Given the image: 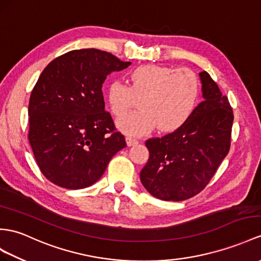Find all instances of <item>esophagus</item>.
Returning a JSON list of instances; mask_svg holds the SVG:
<instances>
[{
    "label": "esophagus",
    "instance_id": "esophagus-1",
    "mask_svg": "<svg viewBox=\"0 0 261 261\" xmlns=\"http://www.w3.org/2000/svg\"><path fill=\"white\" fill-rule=\"evenodd\" d=\"M126 142H127V145L128 146H134V145H137L138 144V141L137 139H135V138H133V137H126Z\"/></svg>",
    "mask_w": 261,
    "mask_h": 261
}]
</instances>
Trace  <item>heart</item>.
Returning <instances> with one entry per match:
<instances>
[{
  "label": "heart",
  "mask_w": 261,
  "mask_h": 261,
  "mask_svg": "<svg viewBox=\"0 0 261 261\" xmlns=\"http://www.w3.org/2000/svg\"><path fill=\"white\" fill-rule=\"evenodd\" d=\"M129 87L113 82L107 100L117 118L125 116L139 97V110L118 120V128L127 135L139 136L152 130L178 129L193 115L198 104L200 85L195 72L158 65H143L128 74Z\"/></svg>",
  "instance_id": "heart-1"
}]
</instances>
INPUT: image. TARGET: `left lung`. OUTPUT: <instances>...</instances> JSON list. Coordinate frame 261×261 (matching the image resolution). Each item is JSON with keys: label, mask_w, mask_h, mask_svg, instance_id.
<instances>
[{"label": "left lung", "mask_w": 261, "mask_h": 261, "mask_svg": "<svg viewBox=\"0 0 261 261\" xmlns=\"http://www.w3.org/2000/svg\"><path fill=\"white\" fill-rule=\"evenodd\" d=\"M204 100L178 129L146 141L141 181L158 199L181 201L199 194L230 148L233 114L227 96L206 71L199 73Z\"/></svg>", "instance_id": "left-lung-1"}]
</instances>
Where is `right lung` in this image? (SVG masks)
I'll list each match as a JSON object with an SVG mask.
<instances>
[{
	"label": "right lung",
	"mask_w": 261,
	"mask_h": 261,
	"mask_svg": "<svg viewBox=\"0 0 261 261\" xmlns=\"http://www.w3.org/2000/svg\"><path fill=\"white\" fill-rule=\"evenodd\" d=\"M130 64L104 50L84 48L44 68L30 97L29 141L49 181L68 189L91 186L126 147L105 112L101 85L107 75Z\"/></svg>",
	"instance_id": "add662e5"
}]
</instances>
